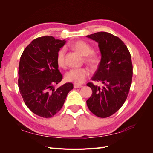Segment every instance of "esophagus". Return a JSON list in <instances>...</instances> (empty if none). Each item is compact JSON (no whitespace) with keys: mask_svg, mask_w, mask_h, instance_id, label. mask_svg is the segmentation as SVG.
Wrapping results in <instances>:
<instances>
[{"mask_svg":"<svg viewBox=\"0 0 153 153\" xmlns=\"http://www.w3.org/2000/svg\"><path fill=\"white\" fill-rule=\"evenodd\" d=\"M83 85H79V84H74V88H80V87H82Z\"/></svg>","mask_w":153,"mask_h":153,"instance_id":"esophagus-1","label":"esophagus"}]
</instances>
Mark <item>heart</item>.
Masks as SVG:
<instances>
[{
    "label": "heart",
    "mask_w": 153,
    "mask_h": 153,
    "mask_svg": "<svg viewBox=\"0 0 153 153\" xmlns=\"http://www.w3.org/2000/svg\"><path fill=\"white\" fill-rule=\"evenodd\" d=\"M75 51L85 56V60L91 66H96L99 64V58L97 55L93 54V48L91 45L84 41H77L71 44ZM65 55L66 49L62 48L58 51L56 54V63L58 66L61 68L65 66ZM89 75V70L85 68H74L68 71L65 76L66 81L73 82L76 84H81L83 83Z\"/></svg>",
    "instance_id": "b5f03b06"
}]
</instances>
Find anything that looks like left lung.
Returning a JSON list of instances; mask_svg holds the SVG:
<instances>
[{
  "label": "left lung",
  "mask_w": 153,
  "mask_h": 153,
  "mask_svg": "<svg viewBox=\"0 0 153 153\" xmlns=\"http://www.w3.org/2000/svg\"><path fill=\"white\" fill-rule=\"evenodd\" d=\"M86 37L98 43L101 54L91 79L103 84L102 87L87 84L93 92L87 105L97 116L106 118L118 111L128 97L133 76L131 54L123 41L112 34L101 31Z\"/></svg>",
  "instance_id": "obj_1"
}]
</instances>
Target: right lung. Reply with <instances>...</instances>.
<instances>
[{
	"label": "right lung",
	"instance_id": "obj_1",
	"mask_svg": "<svg viewBox=\"0 0 153 153\" xmlns=\"http://www.w3.org/2000/svg\"><path fill=\"white\" fill-rule=\"evenodd\" d=\"M66 42L52 36L38 37L25 48L19 60V92L29 109L43 118H51L59 112L68 93L74 88L71 83L56 89L53 86L62 79L56 54Z\"/></svg>",
	"mask_w": 153,
	"mask_h": 153
}]
</instances>
